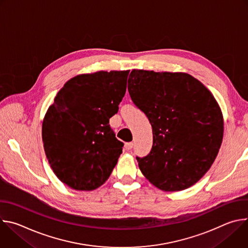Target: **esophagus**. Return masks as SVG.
<instances>
[{"instance_id":"34e87169","label":"esophagus","mask_w":248,"mask_h":248,"mask_svg":"<svg viewBox=\"0 0 248 248\" xmlns=\"http://www.w3.org/2000/svg\"><path fill=\"white\" fill-rule=\"evenodd\" d=\"M124 147H125L126 150H130V149L133 147V143H132V142H126V143L124 144Z\"/></svg>"}]
</instances>
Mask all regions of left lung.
<instances>
[{
  "label": "left lung",
  "instance_id": "8db88e82",
  "mask_svg": "<svg viewBox=\"0 0 248 248\" xmlns=\"http://www.w3.org/2000/svg\"><path fill=\"white\" fill-rule=\"evenodd\" d=\"M127 88L153 131L150 153L136 157L141 172L165 191L196 184L214 163L223 140L224 120L214 96L185 73L133 69Z\"/></svg>",
  "mask_w": 248,
  "mask_h": 248
}]
</instances>
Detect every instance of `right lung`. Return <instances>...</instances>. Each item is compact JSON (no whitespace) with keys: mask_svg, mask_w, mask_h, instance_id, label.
Returning <instances> with one entry per match:
<instances>
[{"mask_svg":"<svg viewBox=\"0 0 248 248\" xmlns=\"http://www.w3.org/2000/svg\"><path fill=\"white\" fill-rule=\"evenodd\" d=\"M129 70L79 75L66 81L50 106L42 140L57 178L90 191L109 179L124 143L109 124L126 90Z\"/></svg>","mask_w":248,"mask_h":248,"instance_id":"1","label":"right lung"}]
</instances>
